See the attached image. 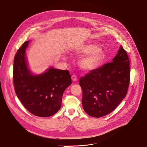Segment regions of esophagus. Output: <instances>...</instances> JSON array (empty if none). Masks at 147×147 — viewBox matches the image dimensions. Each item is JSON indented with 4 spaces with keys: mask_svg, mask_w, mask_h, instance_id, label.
Listing matches in <instances>:
<instances>
[{
    "mask_svg": "<svg viewBox=\"0 0 147 147\" xmlns=\"http://www.w3.org/2000/svg\"><path fill=\"white\" fill-rule=\"evenodd\" d=\"M71 79L73 82H76V81L78 80V78L76 75H73L71 76Z\"/></svg>",
    "mask_w": 147,
    "mask_h": 147,
    "instance_id": "obj_1",
    "label": "esophagus"
}]
</instances>
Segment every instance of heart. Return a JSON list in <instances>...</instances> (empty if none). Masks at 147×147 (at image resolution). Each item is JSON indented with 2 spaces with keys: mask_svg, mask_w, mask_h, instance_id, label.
Segmentation results:
<instances>
[{
  "mask_svg": "<svg viewBox=\"0 0 147 147\" xmlns=\"http://www.w3.org/2000/svg\"><path fill=\"white\" fill-rule=\"evenodd\" d=\"M79 53L87 54L80 62L81 68L85 70H91L96 68L101 63L103 53L101 49L96 48L95 46L88 45L83 46Z\"/></svg>",
  "mask_w": 147,
  "mask_h": 147,
  "instance_id": "heart-1",
  "label": "heart"
}]
</instances>
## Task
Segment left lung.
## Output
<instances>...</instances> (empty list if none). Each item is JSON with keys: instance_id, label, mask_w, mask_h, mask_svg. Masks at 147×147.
<instances>
[{"instance_id": "left-lung-1", "label": "left lung", "mask_w": 147, "mask_h": 147, "mask_svg": "<svg viewBox=\"0 0 147 147\" xmlns=\"http://www.w3.org/2000/svg\"><path fill=\"white\" fill-rule=\"evenodd\" d=\"M130 78L129 57L120 46L112 62L90 70L79 79L84 111L94 117L113 112L126 96Z\"/></svg>"}]
</instances>
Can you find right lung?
Segmentation results:
<instances>
[{
  "label": "right lung",
  "mask_w": 147,
  "mask_h": 147,
  "mask_svg": "<svg viewBox=\"0 0 147 147\" xmlns=\"http://www.w3.org/2000/svg\"><path fill=\"white\" fill-rule=\"evenodd\" d=\"M24 42L15 55L13 64V84L17 96L24 107L37 116H51L61 107L63 94L71 84L68 70L50 68L38 76H33L28 69Z\"/></svg>",
  "instance_id": "add662e5"
}]
</instances>
